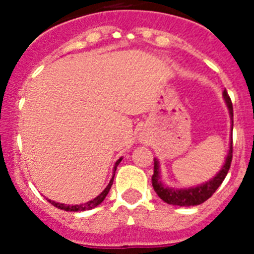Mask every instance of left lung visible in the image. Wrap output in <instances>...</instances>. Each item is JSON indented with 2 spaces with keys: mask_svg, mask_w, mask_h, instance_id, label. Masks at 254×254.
<instances>
[{
  "mask_svg": "<svg viewBox=\"0 0 254 254\" xmlns=\"http://www.w3.org/2000/svg\"><path fill=\"white\" fill-rule=\"evenodd\" d=\"M224 99H225L226 105H228L229 114H230V120H232V133H233V104L232 100L229 98L228 91L224 90L223 93ZM233 159V137L230 141V146H229V152L226 155L225 163H224L223 168L220 169L216 176L212 179H210L206 183H202L201 186L197 187H190V188H172L168 186H164L160 181V170H159V161L154 159V174H152V187L156 192L159 197L163 199L164 202L169 203V205L174 206H197L201 205L210 198L212 194L215 193V190L219 188V186L223 183L225 179L226 174H228L229 169H230V164H232Z\"/></svg>",
  "mask_w": 254,
  "mask_h": 254,
  "instance_id": "left-lung-1",
  "label": "left lung"
}]
</instances>
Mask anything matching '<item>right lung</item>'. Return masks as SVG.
I'll use <instances>...</instances> for the list:
<instances>
[{"label":"right lung","instance_id":"obj_1","mask_svg":"<svg viewBox=\"0 0 254 254\" xmlns=\"http://www.w3.org/2000/svg\"><path fill=\"white\" fill-rule=\"evenodd\" d=\"M121 160H122V158L118 159V160H117L116 165H114V172H113V173H116L117 165H118V164L121 163ZM113 179H114V176L112 177L111 182H109V185L107 186V188H105V190H103L102 193H100L99 196H96L95 198L91 199V201H89V202H86V203H81V205H64V203H58V202H55V201H51V199H48V201H49V202H51L53 206H56V207L61 208V210H64V211H73V212H75V211H86V210H91V208L96 207V206L100 205V203H102L103 201H104V198H105V197H107L108 192H109V190H111L112 185H113Z\"/></svg>","mask_w":254,"mask_h":254}]
</instances>
